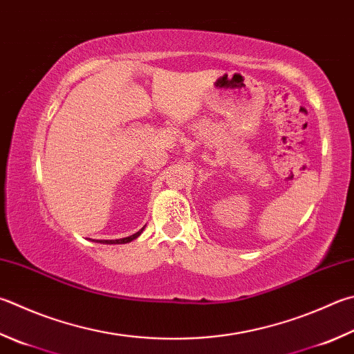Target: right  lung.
<instances>
[{"mask_svg":"<svg viewBox=\"0 0 354 354\" xmlns=\"http://www.w3.org/2000/svg\"><path fill=\"white\" fill-rule=\"evenodd\" d=\"M144 232V227L139 230V232L133 234L130 236H125V239H118V240H99V243H104V244H125V243H130L133 240H136L138 236Z\"/></svg>","mask_w":354,"mask_h":354,"instance_id":"add662e5","label":"right lung"}]
</instances>
